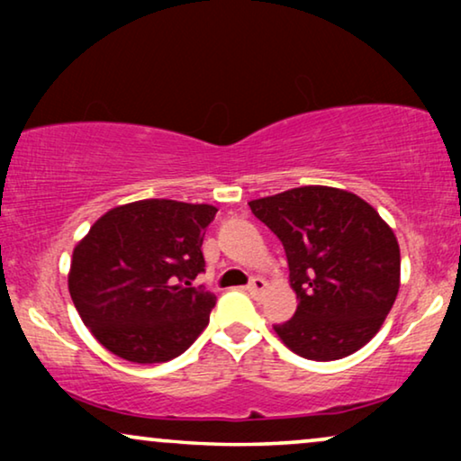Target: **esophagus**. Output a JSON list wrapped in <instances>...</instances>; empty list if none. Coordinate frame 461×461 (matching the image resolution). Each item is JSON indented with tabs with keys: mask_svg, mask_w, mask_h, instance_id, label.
<instances>
[{
	"mask_svg": "<svg viewBox=\"0 0 461 461\" xmlns=\"http://www.w3.org/2000/svg\"><path fill=\"white\" fill-rule=\"evenodd\" d=\"M248 292L254 295V298H260V295L267 292V281L264 279H260V276H254V279L249 281V285H248Z\"/></svg>",
	"mask_w": 461,
	"mask_h": 461,
	"instance_id": "obj_1",
	"label": "esophagus"
}]
</instances>
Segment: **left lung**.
Here are the masks:
<instances>
[{
    "label": "left lung",
    "instance_id": "left-lung-1",
    "mask_svg": "<svg viewBox=\"0 0 461 461\" xmlns=\"http://www.w3.org/2000/svg\"><path fill=\"white\" fill-rule=\"evenodd\" d=\"M279 237L300 304L276 336L295 355L336 361L380 331L401 283V251L390 226L357 194L300 186L249 201Z\"/></svg>",
    "mask_w": 461,
    "mask_h": 461
}]
</instances>
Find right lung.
I'll return each mask as SVG.
<instances>
[{
    "label": "right lung",
    "mask_w": 461,
    "mask_h": 461,
    "mask_svg": "<svg viewBox=\"0 0 461 461\" xmlns=\"http://www.w3.org/2000/svg\"><path fill=\"white\" fill-rule=\"evenodd\" d=\"M213 205L144 199L113 207L73 249L68 292L81 321L131 363L180 357L210 323L216 295L193 281L205 270Z\"/></svg>",
    "instance_id": "1"
}]
</instances>
